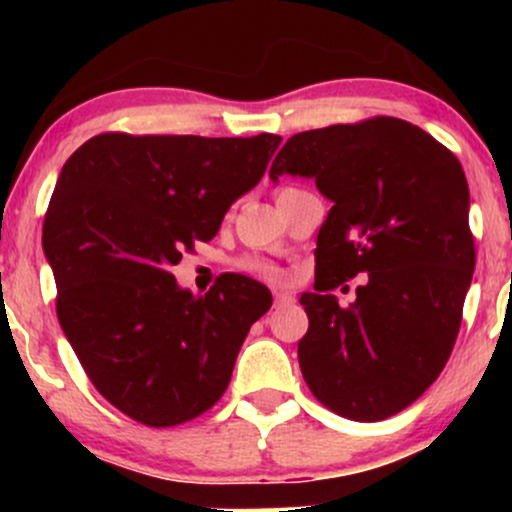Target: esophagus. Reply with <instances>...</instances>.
Segmentation results:
<instances>
[{
  "label": "esophagus",
  "instance_id": "esophagus-1",
  "mask_svg": "<svg viewBox=\"0 0 512 512\" xmlns=\"http://www.w3.org/2000/svg\"><path fill=\"white\" fill-rule=\"evenodd\" d=\"M293 303V296L291 293H284V291H274V308H286V305Z\"/></svg>",
  "mask_w": 512,
  "mask_h": 512
}]
</instances>
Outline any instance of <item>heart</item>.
<instances>
[{
  "instance_id": "obj_1",
  "label": "heart",
  "mask_w": 512,
  "mask_h": 512,
  "mask_svg": "<svg viewBox=\"0 0 512 512\" xmlns=\"http://www.w3.org/2000/svg\"><path fill=\"white\" fill-rule=\"evenodd\" d=\"M238 269H243V272H248L252 276H257V279H264V281H281L284 279V272H281L279 267L267 260H260V257H243V260L238 262Z\"/></svg>"
}]
</instances>
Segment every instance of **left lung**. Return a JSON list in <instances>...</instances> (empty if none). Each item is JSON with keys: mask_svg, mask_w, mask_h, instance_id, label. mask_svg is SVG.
<instances>
[{"mask_svg": "<svg viewBox=\"0 0 512 512\" xmlns=\"http://www.w3.org/2000/svg\"><path fill=\"white\" fill-rule=\"evenodd\" d=\"M315 178L332 199L317 233L315 293L298 363L310 392L351 421H383L419 399L445 368L472 284L469 187L448 146L397 117L293 134L272 163ZM367 284L339 306L331 291Z\"/></svg>", "mask_w": 512, "mask_h": 512, "instance_id": "8db88e82", "label": "left lung"}]
</instances>
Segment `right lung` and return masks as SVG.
Listing matches in <instances>:
<instances>
[{
    "mask_svg": "<svg viewBox=\"0 0 512 512\" xmlns=\"http://www.w3.org/2000/svg\"><path fill=\"white\" fill-rule=\"evenodd\" d=\"M281 137L103 132L64 163L43 223L57 320L101 395L151 428L219 402L272 293L221 274L204 296L170 267L219 231Z\"/></svg>",
    "mask_w": 512,
    "mask_h": 512,
    "instance_id": "add662e5",
    "label": "right lung"
}]
</instances>
